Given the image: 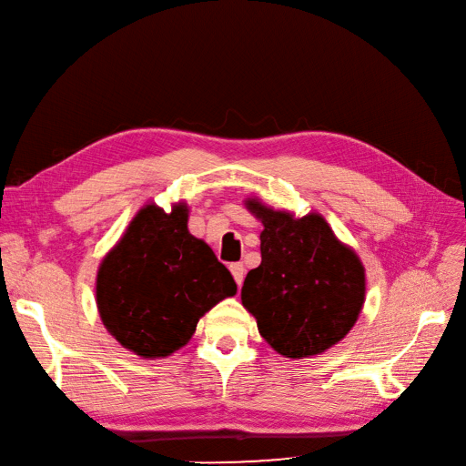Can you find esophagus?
I'll list each match as a JSON object with an SVG mask.
<instances>
[{
    "mask_svg": "<svg viewBox=\"0 0 466 466\" xmlns=\"http://www.w3.org/2000/svg\"><path fill=\"white\" fill-rule=\"evenodd\" d=\"M229 268H231V275L235 279V282L241 287L243 285V279H245V267H243V263H233Z\"/></svg>",
    "mask_w": 466,
    "mask_h": 466,
    "instance_id": "obj_1",
    "label": "esophagus"
}]
</instances>
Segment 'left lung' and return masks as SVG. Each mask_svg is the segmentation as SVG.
<instances>
[{"mask_svg": "<svg viewBox=\"0 0 466 466\" xmlns=\"http://www.w3.org/2000/svg\"><path fill=\"white\" fill-rule=\"evenodd\" d=\"M247 206L265 229L260 265L243 282V306L279 354H320L356 324L366 297L364 267L320 215L292 219L258 201Z\"/></svg>", "mask_w": 466, "mask_h": 466, "instance_id": "left-lung-1", "label": "left lung"}]
</instances>
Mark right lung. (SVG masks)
<instances>
[{"label": "right lung", "mask_w": 466, "mask_h": 466, "mask_svg": "<svg viewBox=\"0 0 466 466\" xmlns=\"http://www.w3.org/2000/svg\"><path fill=\"white\" fill-rule=\"evenodd\" d=\"M237 285L211 248L187 231V209L144 208L96 277L100 319L142 358L186 346L198 320Z\"/></svg>", "instance_id": "1"}]
</instances>
